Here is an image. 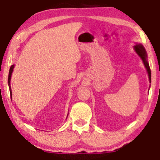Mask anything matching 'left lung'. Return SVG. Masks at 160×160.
<instances>
[{
    "label": "left lung",
    "instance_id": "8db88e82",
    "mask_svg": "<svg viewBox=\"0 0 160 160\" xmlns=\"http://www.w3.org/2000/svg\"><path fill=\"white\" fill-rule=\"evenodd\" d=\"M134 49L135 51L137 52V54L141 57V58L142 59L143 63L146 68L147 71H148V77H149L150 82H151V71H150V68L149 66V63H148V59H147V52L145 50L144 47H143V45L140 44V43H136V45L134 46Z\"/></svg>",
    "mask_w": 160,
    "mask_h": 160
}]
</instances>
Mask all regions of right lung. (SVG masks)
Returning a JSON list of instances; mask_svg holds the SVG:
<instances>
[{
  "label": "right lung",
  "mask_w": 160,
  "mask_h": 160,
  "mask_svg": "<svg viewBox=\"0 0 160 160\" xmlns=\"http://www.w3.org/2000/svg\"><path fill=\"white\" fill-rule=\"evenodd\" d=\"M14 68V65H11L10 68V71H9V76H8V85H9V88H10V95H12V92H11V88H10V79H11V75H12V71H13Z\"/></svg>",
  "instance_id": "1"
}]
</instances>
